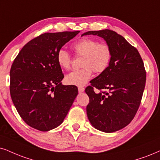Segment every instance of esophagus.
I'll list each match as a JSON object with an SVG mask.
<instances>
[{
	"mask_svg": "<svg viewBox=\"0 0 160 160\" xmlns=\"http://www.w3.org/2000/svg\"><path fill=\"white\" fill-rule=\"evenodd\" d=\"M84 90H85V88H83V87H82V86H79L78 87V91H79V92H80V93L83 92Z\"/></svg>",
	"mask_w": 160,
	"mask_h": 160,
	"instance_id": "1",
	"label": "esophagus"
}]
</instances>
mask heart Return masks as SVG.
<instances>
[{"mask_svg": "<svg viewBox=\"0 0 160 160\" xmlns=\"http://www.w3.org/2000/svg\"><path fill=\"white\" fill-rule=\"evenodd\" d=\"M77 56H82L80 69L73 71L66 76L67 84L83 86L92 75L93 71L96 74H102L108 69L112 60V49L106 43H99L93 38H85L78 40L72 46ZM57 61L60 67L70 69L72 58L66 50L61 48L57 54Z\"/></svg>", "mask_w": 160, "mask_h": 160, "instance_id": "heart-1", "label": "heart"}]
</instances>
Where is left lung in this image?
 <instances>
[{
    "instance_id": "obj_1",
    "label": "left lung",
    "mask_w": 160,
    "mask_h": 160,
    "mask_svg": "<svg viewBox=\"0 0 160 160\" xmlns=\"http://www.w3.org/2000/svg\"><path fill=\"white\" fill-rule=\"evenodd\" d=\"M88 35L106 40L112 49V60L85 90L89 98L87 116L95 128L114 132L127 126L138 111L146 81L144 63L138 50L117 32L88 31L82 36Z\"/></svg>"
}]
</instances>
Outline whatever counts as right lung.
<instances>
[{"mask_svg": "<svg viewBox=\"0 0 160 160\" xmlns=\"http://www.w3.org/2000/svg\"><path fill=\"white\" fill-rule=\"evenodd\" d=\"M80 31L42 34L28 42L10 69V94L26 124L48 131L61 124L78 94L75 86H63L57 54Z\"/></svg>", "mask_w": 160, "mask_h": 160, "instance_id": "obj_1", "label": "right lung"}]
</instances>
